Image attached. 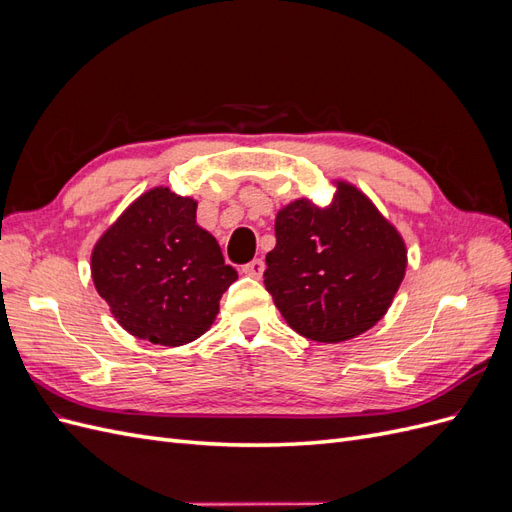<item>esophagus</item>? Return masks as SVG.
<instances>
[{
  "label": "esophagus",
  "instance_id": "esophagus-1",
  "mask_svg": "<svg viewBox=\"0 0 512 512\" xmlns=\"http://www.w3.org/2000/svg\"><path fill=\"white\" fill-rule=\"evenodd\" d=\"M243 273L250 277H260L262 273H265V260L254 258L252 262H247V265H243Z\"/></svg>",
  "mask_w": 512,
  "mask_h": 512
}]
</instances>
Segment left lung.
<instances>
[{
    "instance_id": "left-lung-1",
    "label": "left lung",
    "mask_w": 512,
    "mask_h": 512,
    "mask_svg": "<svg viewBox=\"0 0 512 512\" xmlns=\"http://www.w3.org/2000/svg\"><path fill=\"white\" fill-rule=\"evenodd\" d=\"M275 241L265 286L290 327L314 342H346L374 327L406 273L404 239L344 181L329 207L307 198L286 205Z\"/></svg>"
}]
</instances>
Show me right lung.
Returning a JSON list of instances; mask_svg holds the SVG:
<instances>
[{
  "label": "right lung",
  "mask_w": 512,
  "mask_h": 512,
  "mask_svg": "<svg viewBox=\"0 0 512 512\" xmlns=\"http://www.w3.org/2000/svg\"><path fill=\"white\" fill-rule=\"evenodd\" d=\"M91 277L130 335L183 346L211 327L239 275L215 237L196 224V200L153 188L100 237Z\"/></svg>",
  "instance_id": "right-lung-1"
}]
</instances>
